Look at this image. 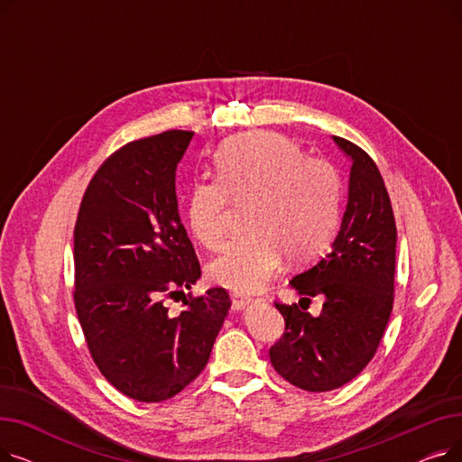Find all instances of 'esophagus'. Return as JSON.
<instances>
[{
	"label": "esophagus",
	"instance_id": "1",
	"mask_svg": "<svg viewBox=\"0 0 462 462\" xmlns=\"http://www.w3.org/2000/svg\"><path fill=\"white\" fill-rule=\"evenodd\" d=\"M230 298H232V307L234 309H244L251 301V296H245L241 292H230Z\"/></svg>",
	"mask_w": 462,
	"mask_h": 462
}]
</instances>
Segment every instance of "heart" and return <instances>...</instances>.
I'll list each match as a JSON object with an SVG mask.
<instances>
[{
	"label": "heart",
	"instance_id": "obj_1",
	"mask_svg": "<svg viewBox=\"0 0 462 462\" xmlns=\"http://www.w3.org/2000/svg\"><path fill=\"white\" fill-rule=\"evenodd\" d=\"M215 180L187 192V225L209 251L221 249L232 206L247 204V234L209 263L218 284L253 292L279 270L282 256L301 263L333 241L343 209V181L333 162L305 155L294 140L272 131L237 134L213 155Z\"/></svg>",
	"mask_w": 462,
	"mask_h": 462
}]
</instances>
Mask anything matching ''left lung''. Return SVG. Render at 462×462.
Here are the masks:
<instances>
[{
	"instance_id": "1",
	"label": "left lung",
	"mask_w": 462,
	"mask_h": 462,
	"mask_svg": "<svg viewBox=\"0 0 462 462\" xmlns=\"http://www.w3.org/2000/svg\"><path fill=\"white\" fill-rule=\"evenodd\" d=\"M350 159L348 206L331 251L290 284L303 301L322 296L320 317L275 301L284 333L270 348L273 369L305 392H331L356 378L376 354L393 309L397 226L376 162L333 136ZM301 305V303H300Z\"/></svg>"
}]
</instances>
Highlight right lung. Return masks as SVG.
<instances>
[{
  "label": "right lung",
  "mask_w": 462,
  "mask_h": 462,
  "mask_svg": "<svg viewBox=\"0 0 462 462\" xmlns=\"http://www.w3.org/2000/svg\"><path fill=\"white\" fill-rule=\"evenodd\" d=\"M192 131L116 150L93 174L75 225V309L101 374L162 402L197 378L230 309L225 288L192 296L200 262L180 221L176 168ZM168 299L182 301L170 313Z\"/></svg>",
  "instance_id": "1"
}]
</instances>
